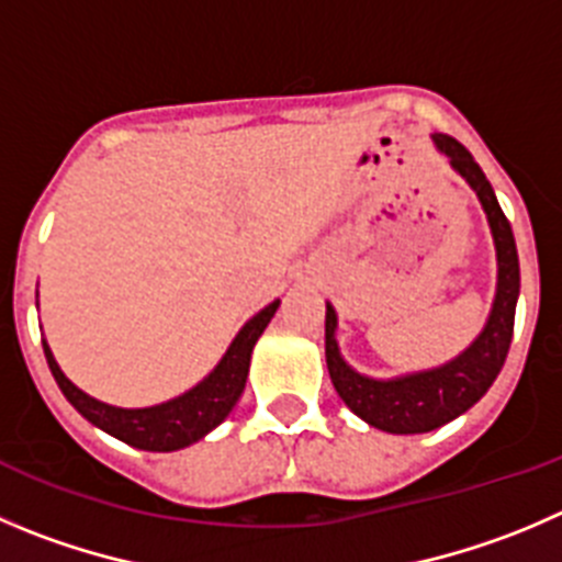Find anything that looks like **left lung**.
<instances>
[{
    "label": "left lung",
    "instance_id": "obj_1",
    "mask_svg": "<svg viewBox=\"0 0 562 562\" xmlns=\"http://www.w3.org/2000/svg\"><path fill=\"white\" fill-rule=\"evenodd\" d=\"M432 143L438 151L450 157L452 168L477 192L485 217H488L496 248V295L485 328L461 356L447 364L378 381V378L356 372L341 358L339 341H336V312L330 303H325V361H328V375L336 394L367 425L397 432V436L436 430L456 416L467 414L488 392L505 364L507 350H510L513 317H516L518 301L516 239H513L510 223L496 201L494 187L485 179L472 154L456 137L432 135Z\"/></svg>",
    "mask_w": 562,
    "mask_h": 562
}]
</instances>
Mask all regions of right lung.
I'll return each instance as SVG.
<instances>
[{
	"instance_id": "1",
	"label": "right lung",
	"mask_w": 562,
	"mask_h": 562,
	"mask_svg": "<svg viewBox=\"0 0 562 562\" xmlns=\"http://www.w3.org/2000/svg\"><path fill=\"white\" fill-rule=\"evenodd\" d=\"M278 303L272 301L270 306L261 308L259 314L248 319L234 336L228 345L226 356L221 358V364L204 378V381L192 386L190 392L179 394V397L168 400V403L151 405V408H115L101 400L90 397L82 389L74 386L63 370L57 367L55 356H52L49 345L44 341L46 361L55 375L57 386L66 394L68 403L90 422V425L101 427L104 432L115 436L124 445L137 447V450L148 452H173L184 450V447L195 445L198 438H204L206 432L215 430L232 408L237 405L239 394H243L245 381H248L250 352L259 336L265 334L267 323L276 314Z\"/></svg>"
}]
</instances>
